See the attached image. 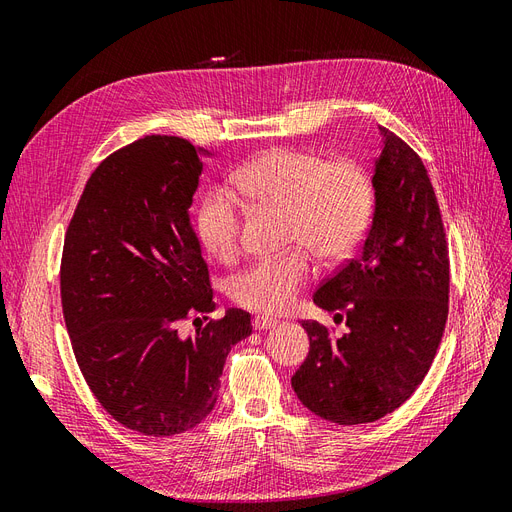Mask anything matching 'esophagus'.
Segmentation results:
<instances>
[{"instance_id": "esophagus-1", "label": "esophagus", "mask_w": 512, "mask_h": 512, "mask_svg": "<svg viewBox=\"0 0 512 512\" xmlns=\"http://www.w3.org/2000/svg\"><path fill=\"white\" fill-rule=\"evenodd\" d=\"M277 322L275 318H269V316H256V320H254V327L258 329V331H269V329H275L277 327Z\"/></svg>"}]
</instances>
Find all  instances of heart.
Here are the masks:
<instances>
[{
    "instance_id": "b5f03b06",
    "label": "heart",
    "mask_w": 512,
    "mask_h": 512,
    "mask_svg": "<svg viewBox=\"0 0 512 512\" xmlns=\"http://www.w3.org/2000/svg\"><path fill=\"white\" fill-rule=\"evenodd\" d=\"M230 183L252 205L284 211V243L294 247L254 260L230 280L235 303L262 314L286 312L297 301L318 269L312 252L329 262L350 256L374 213V181L352 158L322 160L312 151L277 147L241 164ZM241 220L239 200L226 188H211L194 215L196 237L211 256L230 260L239 250Z\"/></svg>"
}]
</instances>
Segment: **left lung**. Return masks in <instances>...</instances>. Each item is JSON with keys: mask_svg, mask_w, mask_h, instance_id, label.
<instances>
[{"mask_svg": "<svg viewBox=\"0 0 512 512\" xmlns=\"http://www.w3.org/2000/svg\"><path fill=\"white\" fill-rule=\"evenodd\" d=\"M376 211L356 258L320 284L314 303L344 318L335 337L305 320L309 354L292 376L301 404L324 421L371 423L416 391L448 318V243L436 192L418 153L380 128Z\"/></svg>", "mask_w": 512, "mask_h": 512, "instance_id": "8db88e82", "label": "left lung"}]
</instances>
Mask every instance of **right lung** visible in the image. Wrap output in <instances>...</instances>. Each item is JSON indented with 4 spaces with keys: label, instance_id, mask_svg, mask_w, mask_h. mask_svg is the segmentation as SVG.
Masks as SVG:
<instances>
[{
    "label": "right lung",
    "instance_id": "obj_1",
    "mask_svg": "<svg viewBox=\"0 0 512 512\" xmlns=\"http://www.w3.org/2000/svg\"><path fill=\"white\" fill-rule=\"evenodd\" d=\"M200 153L162 134L117 149L91 173L64 239L61 307L76 363L100 406L143 436L205 421L230 348L252 333L237 307L178 333L215 309L188 215Z\"/></svg>",
    "mask_w": 512,
    "mask_h": 512
}]
</instances>
